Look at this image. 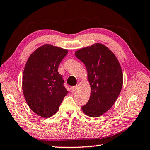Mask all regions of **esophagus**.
<instances>
[{"label":"esophagus","instance_id":"obj_1","mask_svg":"<svg viewBox=\"0 0 150 150\" xmlns=\"http://www.w3.org/2000/svg\"><path fill=\"white\" fill-rule=\"evenodd\" d=\"M77 86L76 85V86H73V87H71V92H74V91L77 89Z\"/></svg>","mask_w":150,"mask_h":150}]
</instances>
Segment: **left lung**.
<instances>
[{
    "label": "left lung",
    "mask_w": 150,
    "mask_h": 150,
    "mask_svg": "<svg viewBox=\"0 0 150 150\" xmlns=\"http://www.w3.org/2000/svg\"><path fill=\"white\" fill-rule=\"evenodd\" d=\"M75 55L87 68L91 92L81 108L85 115L98 117L115 104L123 84V74L115 54L105 45L95 44L82 48Z\"/></svg>",
    "instance_id": "8db88e82"
}]
</instances>
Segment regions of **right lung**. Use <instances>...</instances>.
I'll return each mask as SVG.
<instances>
[{
  "label": "right lung",
  "mask_w": 150,
  "mask_h": 150,
  "mask_svg": "<svg viewBox=\"0 0 150 150\" xmlns=\"http://www.w3.org/2000/svg\"><path fill=\"white\" fill-rule=\"evenodd\" d=\"M68 51L50 44L40 47L30 55L25 65L22 90L30 109L43 118L59 110L67 95L58 67Z\"/></svg>",
  "instance_id": "obj_1"
}]
</instances>
